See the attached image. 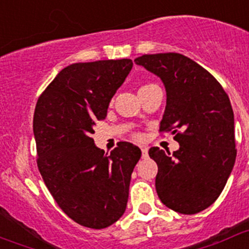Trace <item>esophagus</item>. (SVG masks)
Masks as SVG:
<instances>
[{
  "label": "esophagus",
  "instance_id": "34e87169",
  "mask_svg": "<svg viewBox=\"0 0 249 249\" xmlns=\"http://www.w3.org/2000/svg\"><path fill=\"white\" fill-rule=\"evenodd\" d=\"M142 157L147 159V147H142Z\"/></svg>",
  "mask_w": 249,
  "mask_h": 249
}]
</instances>
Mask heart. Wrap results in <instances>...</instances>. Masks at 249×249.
<instances>
[{
  "mask_svg": "<svg viewBox=\"0 0 249 249\" xmlns=\"http://www.w3.org/2000/svg\"><path fill=\"white\" fill-rule=\"evenodd\" d=\"M145 86H149V85H145ZM145 86H142V87H145Z\"/></svg>",
  "mask_w": 249,
  "mask_h": 249,
  "instance_id": "heart-1",
  "label": "heart"
}]
</instances>
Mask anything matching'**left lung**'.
<instances>
[{"label": "left lung", "mask_w": 249, "mask_h": 249, "mask_svg": "<svg viewBox=\"0 0 249 249\" xmlns=\"http://www.w3.org/2000/svg\"><path fill=\"white\" fill-rule=\"evenodd\" d=\"M164 83L167 105L160 132L173 133L179 150L154 146L159 167L156 191L167 207L196 214L215 202L236 160L233 111L220 83L196 61L179 53L144 54L134 59Z\"/></svg>", "instance_id": "1"}]
</instances>
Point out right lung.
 <instances>
[{
	"instance_id": "right-lung-1",
	"label": "right lung",
	"mask_w": 249,
	"mask_h": 249,
	"mask_svg": "<svg viewBox=\"0 0 249 249\" xmlns=\"http://www.w3.org/2000/svg\"><path fill=\"white\" fill-rule=\"evenodd\" d=\"M132 66L130 59L71 64L36 104L38 171L56 205L86 228H107L127 207L130 176L142 151L120 142L107 155L95 146L92 134Z\"/></svg>"
}]
</instances>
